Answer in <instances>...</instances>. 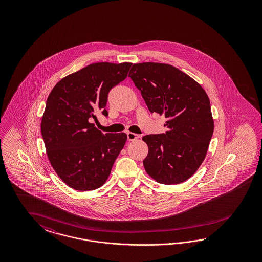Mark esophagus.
<instances>
[{"mask_svg": "<svg viewBox=\"0 0 262 262\" xmlns=\"http://www.w3.org/2000/svg\"><path fill=\"white\" fill-rule=\"evenodd\" d=\"M127 140H129V141H134V140L139 139L141 137V135H136V134H134V133H127Z\"/></svg>", "mask_w": 262, "mask_h": 262, "instance_id": "obj_1", "label": "esophagus"}]
</instances>
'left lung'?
I'll return each instance as SVG.
<instances>
[{"instance_id": "left-lung-1", "label": "left lung", "mask_w": 262, "mask_h": 262, "mask_svg": "<svg viewBox=\"0 0 262 262\" xmlns=\"http://www.w3.org/2000/svg\"><path fill=\"white\" fill-rule=\"evenodd\" d=\"M128 77L149 111L164 115L165 134L145 135L149 152L143 164L158 183L177 184L195 174L206 158L214 122L206 91L172 65L134 64Z\"/></svg>"}]
</instances>
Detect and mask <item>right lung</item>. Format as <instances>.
<instances>
[{"instance_id": "obj_1", "label": "right lung", "mask_w": 262, "mask_h": 262, "mask_svg": "<svg viewBox=\"0 0 262 262\" xmlns=\"http://www.w3.org/2000/svg\"><path fill=\"white\" fill-rule=\"evenodd\" d=\"M133 63L98 62L59 80L51 91L41 121L48 158L73 189L94 190L106 182L127 135L104 134L90 121L104 116L107 95L127 78Z\"/></svg>"}]
</instances>
